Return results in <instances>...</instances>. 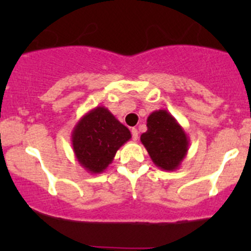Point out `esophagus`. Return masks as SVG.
I'll list each match as a JSON object with an SVG mask.
<instances>
[{"mask_svg": "<svg viewBox=\"0 0 251 251\" xmlns=\"http://www.w3.org/2000/svg\"><path fill=\"white\" fill-rule=\"evenodd\" d=\"M131 132H132V140L137 141L138 140V130H137V128L133 127L132 130H131Z\"/></svg>", "mask_w": 251, "mask_h": 251, "instance_id": "esophagus-1", "label": "esophagus"}]
</instances>
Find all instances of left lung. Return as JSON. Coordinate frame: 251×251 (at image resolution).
<instances>
[{
    "label": "left lung",
    "mask_w": 251,
    "mask_h": 251,
    "mask_svg": "<svg viewBox=\"0 0 251 251\" xmlns=\"http://www.w3.org/2000/svg\"><path fill=\"white\" fill-rule=\"evenodd\" d=\"M141 142L159 169L175 171L188 151L189 140L183 127L165 109L154 110L147 119V131Z\"/></svg>",
    "instance_id": "8db88e82"
}]
</instances>
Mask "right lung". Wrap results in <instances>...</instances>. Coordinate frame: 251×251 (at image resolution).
<instances>
[{"instance_id": "obj_1", "label": "right lung", "mask_w": 251, "mask_h": 251, "mask_svg": "<svg viewBox=\"0 0 251 251\" xmlns=\"http://www.w3.org/2000/svg\"><path fill=\"white\" fill-rule=\"evenodd\" d=\"M131 132L105 107L86 113L72 132V144L81 166L91 174H100L109 166Z\"/></svg>"}]
</instances>
